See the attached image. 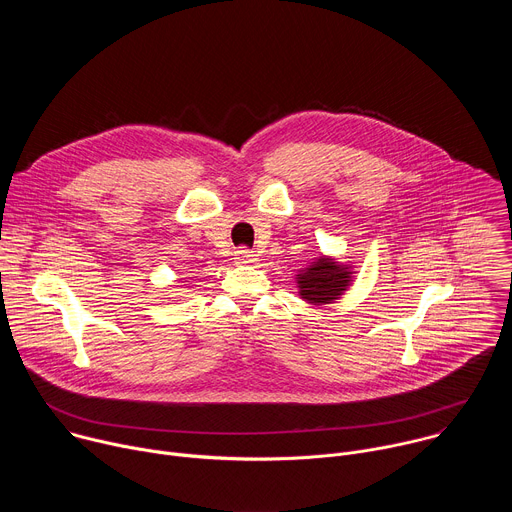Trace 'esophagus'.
<instances>
[{
  "label": "esophagus",
  "mask_w": 512,
  "mask_h": 512,
  "mask_svg": "<svg viewBox=\"0 0 512 512\" xmlns=\"http://www.w3.org/2000/svg\"><path fill=\"white\" fill-rule=\"evenodd\" d=\"M233 259H235L237 265H253L257 261V255H255V251H251L247 247H241V249L235 251Z\"/></svg>",
  "instance_id": "34e87169"
}]
</instances>
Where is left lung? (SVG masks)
<instances>
[{
  "label": "left lung",
  "mask_w": 512,
  "mask_h": 512,
  "mask_svg": "<svg viewBox=\"0 0 512 512\" xmlns=\"http://www.w3.org/2000/svg\"><path fill=\"white\" fill-rule=\"evenodd\" d=\"M350 273L352 271L348 269V265H340L338 261L328 257H318L296 277L302 300L314 306L338 300V296L344 294L352 281Z\"/></svg>",
  "instance_id": "left-lung-1"
}]
</instances>
